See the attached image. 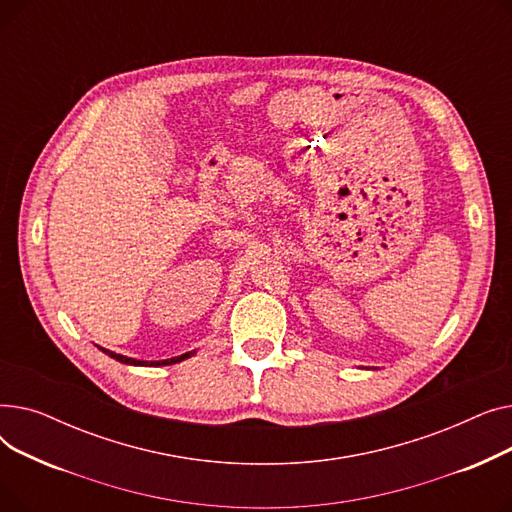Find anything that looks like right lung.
I'll list each match as a JSON object with an SVG mask.
<instances>
[{
    "label": "right lung",
    "mask_w": 512,
    "mask_h": 512,
    "mask_svg": "<svg viewBox=\"0 0 512 512\" xmlns=\"http://www.w3.org/2000/svg\"><path fill=\"white\" fill-rule=\"evenodd\" d=\"M101 348V346H99ZM101 351L105 353V355H110L112 359H116V361H120V363H124V365H139V367H159V365H174V363H180V361H184V359H188V357H193L197 351H191V353H184V355H180V357H174V359H166V361H139V359H132V357H124V355H118V353H112V351H107V348H101Z\"/></svg>",
    "instance_id": "add662e5"
}]
</instances>
